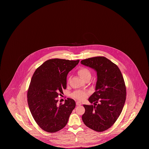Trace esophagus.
Wrapping results in <instances>:
<instances>
[{"instance_id":"obj_1","label":"esophagus","mask_w":149,"mask_h":149,"mask_svg":"<svg viewBox=\"0 0 149 149\" xmlns=\"http://www.w3.org/2000/svg\"><path fill=\"white\" fill-rule=\"evenodd\" d=\"M76 104H77V106H81V105L82 104V103H81V102H76Z\"/></svg>"}]
</instances>
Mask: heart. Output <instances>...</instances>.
Here are the masks:
<instances>
[{
    "label": "heart",
    "mask_w": 149,
    "mask_h": 149,
    "mask_svg": "<svg viewBox=\"0 0 149 149\" xmlns=\"http://www.w3.org/2000/svg\"><path fill=\"white\" fill-rule=\"evenodd\" d=\"M78 74L82 79H84L87 77H91V73L90 71L85 68H80L78 71ZM88 93L84 91H75L72 94V97L79 100H83L88 96Z\"/></svg>",
    "instance_id": "heart-1"
}]
</instances>
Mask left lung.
<instances>
[{"instance_id": "8db88e82", "label": "left lung", "mask_w": 149, "mask_h": 149, "mask_svg": "<svg viewBox=\"0 0 149 149\" xmlns=\"http://www.w3.org/2000/svg\"><path fill=\"white\" fill-rule=\"evenodd\" d=\"M81 64L97 71L95 92L88 100L93 105H86L82 120L85 125L97 132L111 127L118 119L126 98V88L118 67L103 56L83 60Z\"/></svg>"}]
</instances>
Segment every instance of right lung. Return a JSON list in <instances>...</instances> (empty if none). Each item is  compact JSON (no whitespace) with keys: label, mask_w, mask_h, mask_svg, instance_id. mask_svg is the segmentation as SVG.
<instances>
[{"label":"right lung","mask_w":149,"mask_h":149,"mask_svg":"<svg viewBox=\"0 0 149 149\" xmlns=\"http://www.w3.org/2000/svg\"><path fill=\"white\" fill-rule=\"evenodd\" d=\"M79 60L52 58L46 61L35 71L27 92L29 108L37 125L46 132L54 133L66 125L75 107L74 99L68 98L57 104L56 98L66 88L69 72Z\"/></svg>","instance_id":"obj_1"}]
</instances>
